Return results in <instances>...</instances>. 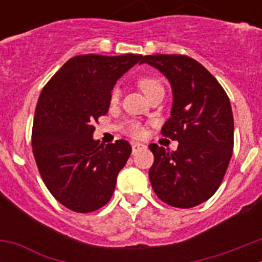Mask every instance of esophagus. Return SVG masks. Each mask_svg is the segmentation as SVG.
Masks as SVG:
<instances>
[{"label": "esophagus", "mask_w": 262, "mask_h": 262, "mask_svg": "<svg viewBox=\"0 0 262 262\" xmlns=\"http://www.w3.org/2000/svg\"><path fill=\"white\" fill-rule=\"evenodd\" d=\"M133 152L134 154H135V152H138L139 149H142V148H144L145 145L144 144H142V143H133Z\"/></svg>", "instance_id": "34e87169"}]
</instances>
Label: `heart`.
Listing matches in <instances>:
<instances>
[{
	"instance_id": "obj_1",
	"label": "heart",
	"mask_w": 262,
	"mask_h": 262,
	"mask_svg": "<svg viewBox=\"0 0 262 262\" xmlns=\"http://www.w3.org/2000/svg\"><path fill=\"white\" fill-rule=\"evenodd\" d=\"M138 85H139V88L142 89L143 93H144L147 97L149 96L151 93H154L155 90L163 89V85H161V82H160L157 78L149 77V76H143V77L139 78ZM119 96H120L119 89L113 90V93H111V98H110L111 102L117 103L118 99H119ZM127 133L133 136H140L143 134V127L140 126L139 123H136V122H129V123L127 124Z\"/></svg>"
}]
</instances>
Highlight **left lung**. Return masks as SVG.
<instances>
[{"label":"left lung","mask_w":262,"mask_h":262,"mask_svg":"<svg viewBox=\"0 0 262 262\" xmlns=\"http://www.w3.org/2000/svg\"><path fill=\"white\" fill-rule=\"evenodd\" d=\"M149 64L172 88L170 118L161 128L177 140L176 151L149 145L155 156L149 181L163 202L190 209L214 195L233 151L230 98L202 64L184 55H148Z\"/></svg>","instance_id":"obj_1"}]
</instances>
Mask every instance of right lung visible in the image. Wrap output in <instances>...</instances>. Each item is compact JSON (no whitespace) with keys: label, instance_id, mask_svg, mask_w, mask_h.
Returning a JSON list of instances; mask_svg holds the SVG:
<instances>
[{"label":"right lung","instance_id":"right-lung-1","mask_svg":"<svg viewBox=\"0 0 262 262\" xmlns=\"http://www.w3.org/2000/svg\"><path fill=\"white\" fill-rule=\"evenodd\" d=\"M142 55H78L53 75L38 99L32 152L46 186L76 212L110 201L118 173L131 155L127 140L101 144L93 126L110 107L111 90Z\"/></svg>","mask_w":262,"mask_h":262}]
</instances>
